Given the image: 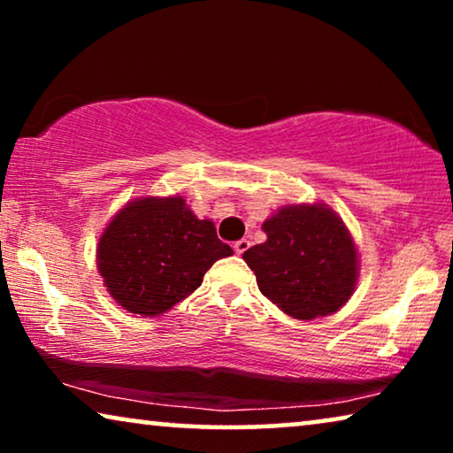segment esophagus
Returning a JSON list of instances; mask_svg holds the SVG:
<instances>
[{"label":"esophagus","mask_w":453,"mask_h":453,"mask_svg":"<svg viewBox=\"0 0 453 453\" xmlns=\"http://www.w3.org/2000/svg\"><path fill=\"white\" fill-rule=\"evenodd\" d=\"M250 241H247V239H241V241H237V243H234L233 247H234V251H237L239 253V256H241V253H245L247 250H250Z\"/></svg>","instance_id":"obj_1"}]
</instances>
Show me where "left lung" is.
Masks as SVG:
<instances>
[{
  "mask_svg": "<svg viewBox=\"0 0 453 453\" xmlns=\"http://www.w3.org/2000/svg\"><path fill=\"white\" fill-rule=\"evenodd\" d=\"M264 243L243 253L264 296L295 319L326 318L355 293L358 253L326 203H293L262 225Z\"/></svg>",
  "mask_w": 453,
  "mask_h": 453,
  "instance_id": "8db88e82",
  "label": "left lung"
}]
</instances>
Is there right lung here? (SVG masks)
<instances>
[{"label":"right lung","instance_id":"add662e5","mask_svg":"<svg viewBox=\"0 0 453 453\" xmlns=\"http://www.w3.org/2000/svg\"><path fill=\"white\" fill-rule=\"evenodd\" d=\"M233 250L181 196L140 197L104 228L96 265L109 295L129 313L154 318L194 293L203 274Z\"/></svg>","mask_w":453,"mask_h":453}]
</instances>
